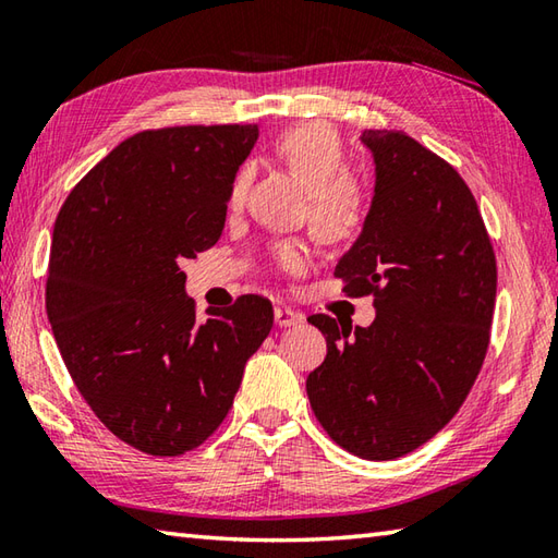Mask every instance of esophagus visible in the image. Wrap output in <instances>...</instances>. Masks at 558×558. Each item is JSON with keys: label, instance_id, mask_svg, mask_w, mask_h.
I'll return each mask as SVG.
<instances>
[{"label": "esophagus", "instance_id": "esophagus-1", "mask_svg": "<svg viewBox=\"0 0 558 558\" xmlns=\"http://www.w3.org/2000/svg\"><path fill=\"white\" fill-rule=\"evenodd\" d=\"M272 319H276V324L280 326V329H288V326L302 324L304 316L300 312H292L290 307H282V304H278V307L272 310Z\"/></svg>", "mask_w": 558, "mask_h": 558}]
</instances>
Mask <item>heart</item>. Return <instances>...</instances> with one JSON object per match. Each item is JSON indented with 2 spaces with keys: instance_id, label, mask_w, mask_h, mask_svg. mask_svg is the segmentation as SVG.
Segmentation results:
<instances>
[{
  "instance_id": "heart-1",
  "label": "heart",
  "mask_w": 558,
  "mask_h": 558,
  "mask_svg": "<svg viewBox=\"0 0 558 558\" xmlns=\"http://www.w3.org/2000/svg\"><path fill=\"white\" fill-rule=\"evenodd\" d=\"M276 157L310 191L312 225L329 242L353 239L367 220V198L360 185L345 177L348 161L341 140L329 125H292L272 142ZM248 185V171L239 169L229 185V205H242ZM278 264L288 270H302L310 264V251L302 242H282L272 251Z\"/></svg>"
}]
</instances>
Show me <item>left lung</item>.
Listing matches in <instances>:
<instances>
[{"mask_svg": "<svg viewBox=\"0 0 558 558\" xmlns=\"http://www.w3.org/2000/svg\"><path fill=\"white\" fill-rule=\"evenodd\" d=\"M360 145L373 157L375 191L333 276L345 292L375 294V322L363 329L310 316L326 357L307 397L331 440L381 462L428 442L460 411L488 348L496 258L450 163L391 130H365Z\"/></svg>", "mask_w": 558, "mask_h": 558, "instance_id": "obj_1", "label": "left lung"}]
</instances>
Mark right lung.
I'll return each instance as SVG.
<instances>
[{"label": "right lung", "mask_w": 558, "mask_h": 558, "mask_svg": "<svg viewBox=\"0 0 558 558\" xmlns=\"http://www.w3.org/2000/svg\"><path fill=\"white\" fill-rule=\"evenodd\" d=\"M256 140V125L137 133L54 220L46 307L60 355L98 421L147 454L210 438L272 329L258 294L201 322L181 270L220 239L229 185Z\"/></svg>", "instance_id": "1"}]
</instances>
